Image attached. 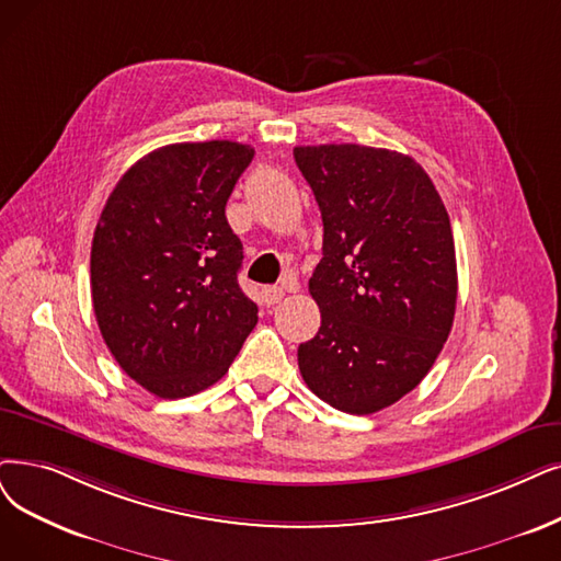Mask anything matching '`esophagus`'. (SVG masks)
Returning <instances> with one entry per match:
<instances>
[{"label":"esophagus","instance_id":"esophagus-1","mask_svg":"<svg viewBox=\"0 0 561 561\" xmlns=\"http://www.w3.org/2000/svg\"><path fill=\"white\" fill-rule=\"evenodd\" d=\"M262 299H264V304L266 306H274V304H278L280 299H283V287H264L262 289Z\"/></svg>","mask_w":561,"mask_h":561}]
</instances>
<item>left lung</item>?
<instances>
[{
  "instance_id": "1",
  "label": "left lung",
  "mask_w": 561,
  "mask_h": 561,
  "mask_svg": "<svg viewBox=\"0 0 561 561\" xmlns=\"http://www.w3.org/2000/svg\"><path fill=\"white\" fill-rule=\"evenodd\" d=\"M324 222L308 280L322 312L299 345L308 389L331 408L373 414L433 368L456 316L458 268L449 214L405 153L364 145L295 147Z\"/></svg>"
}]
</instances>
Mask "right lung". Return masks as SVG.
<instances>
[{
  "label": "right lung",
  "instance_id": "obj_1",
  "mask_svg": "<svg viewBox=\"0 0 561 561\" xmlns=\"http://www.w3.org/2000/svg\"><path fill=\"white\" fill-rule=\"evenodd\" d=\"M253 153L230 140L156 149L126 170L96 222L101 335L122 370L159 398L218 382L257 324L237 283L243 245L226 218Z\"/></svg>",
  "mask_w": 561,
  "mask_h": 561
}]
</instances>
